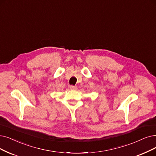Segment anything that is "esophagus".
I'll use <instances>...</instances> for the list:
<instances>
[{"instance_id":"1","label":"esophagus","mask_w":156,"mask_h":156,"mask_svg":"<svg viewBox=\"0 0 156 156\" xmlns=\"http://www.w3.org/2000/svg\"><path fill=\"white\" fill-rule=\"evenodd\" d=\"M77 88V87L76 86H70V89L71 90H76Z\"/></svg>"}]
</instances>
